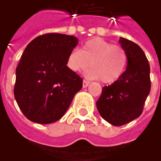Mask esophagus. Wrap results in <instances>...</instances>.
<instances>
[{
  "label": "esophagus",
  "mask_w": 161,
  "mask_h": 161,
  "mask_svg": "<svg viewBox=\"0 0 161 161\" xmlns=\"http://www.w3.org/2000/svg\"><path fill=\"white\" fill-rule=\"evenodd\" d=\"M89 82H88V81H86V80H84L83 81V87H84V88H86V87H87V86H88V85H89Z\"/></svg>",
  "instance_id": "34e87169"
}]
</instances>
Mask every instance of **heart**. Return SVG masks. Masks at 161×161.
I'll use <instances>...</instances> for the list:
<instances>
[{
    "instance_id": "obj_1",
    "label": "heart",
    "mask_w": 161,
    "mask_h": 161,
    "mask_svg": "<svg viewBox=\"0 0 161 161\" xmlns=\"http://www.w3.org/2000/svg\"><path fill=\"white\" fill-rule=\"evenodd\" d=\"M128 62L125 50L101 38L85 42L81 50H72L67 58V66L74 72H85L88 78L100 80L105 84L117 81L124 73Z\"/></svg>"
}]
</instances>
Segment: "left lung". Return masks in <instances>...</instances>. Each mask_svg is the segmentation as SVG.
<instances>
[{
  "instance_id": "1",
  "label": "left lung",
  "mask_w": 161,
  "mask_h": 161,
  "mask_svg": "<svg viewBox=\"0 0 161 161\" xmlns=\"http://www.w3.org/2000/svg\"><path fill=\"white\" fill-rule=\"evenodd\" d=\"M119 42L128 56L126 70L112 85L104 86L96 102L101 117L114 126L139 117L151 91L150 66L144 51L124 38Z\"/></svg>"
}]
</instances>
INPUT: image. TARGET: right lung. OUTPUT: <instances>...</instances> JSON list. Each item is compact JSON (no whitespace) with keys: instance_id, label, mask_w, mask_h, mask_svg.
Masks as SVG:
<instances>
[{"instance_id":"1","label":"right lung","mask_w":161,"mask_h":161,"mask_svg":"<svg viewBox=\"0 0 161 161\" xmlns=\"http://www.w3.org/2000/svg\"><path fill=\"white\" fill-rule=\"evenodd\" d=\"M78 39L61 33L40 35L25 49L16 69L15 99L30 121L48 124L63 116L83 79L67 66Z\"/></svg>"}]
</instances>
